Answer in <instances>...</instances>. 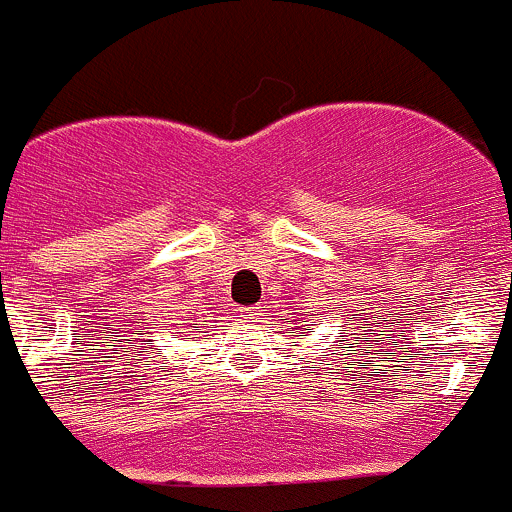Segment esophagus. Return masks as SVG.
Instances as JSON below:
<instances>
[{
	"label": "esophagus",
	"mask_w": 512,
	"mask_h": 512,
	"mask_svg": "<svg viewBox=\"0 0 512 512\" xmlns=\"http://www.w3.org/2000/svg\"><path fill=\"white\" fill-rule=\"evenodd\" d=\"M260 314H262L260 304H255V307H245V309H242V317H245L247 322H257V319H260Z\"/></svg>",
	"instance_id": "obj_1"
}]
</instances>
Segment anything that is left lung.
Here are the masks:
<instances>
[{"label":"left lung","mask_w":512,"mask_h":512,"mask_svg":"<svg viewBox=\"0 0 512 512\" xmlns=\"http://www.w3.org/2000/svg\"><path fill=\"white\" fill-rule=\"evenodd\" d=\"M299 337H304V332H299Z\"/></svg>","instance_id":"obj_1"}]
</instances>
